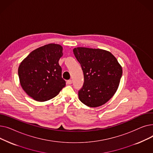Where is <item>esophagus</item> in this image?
Here are the masks:
<instances>
[{
  "label": "esophagus",
  "mask_w": 153,
  "mask_h": 153,
  "mask_svg": "<svg viewBox=\"0 0 153 153\" xmlns=\"http://www.w3.org/2000/svg\"><path fill=\"white\" fill-rule=\"evenodd\" d=\"M72 82V80H68V81H67V83H68V84H71Z\"/></svg>",
  "instance_id": "esophagus-1"
}]
</instances>
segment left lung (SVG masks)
<instances>
[{"label":"left lung","mask_w":153,"mask_h":153,"mask_svg":"<svg viewBox=\"0 0 153 153\" xmlns=\"http://www.w3.org/2000/svg\"><path fill=\"white\" fill-rule=\"evenodd\" d=\"M83 71L84 82L78 91L79 100L88 107H97L107 102L116 92L122 68L109 51L84 47L73 50Z\"/></svg>","instance_id":"obj_1"}]
</instances>
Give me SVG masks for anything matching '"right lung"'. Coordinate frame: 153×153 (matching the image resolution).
Segmentation results:
<instances>
[{
    "label": "right lung",
    "instance_id": "right-lung-1",
    "mask_svg": "<svg viewBox=\"0 0 153 153\" xmlns=\"http://www.w3.org/2000/svg\"><path fill=\"white\" fill-rule=\"evenodd\" d=\"M62 47L51 43L31 52L20 63L18 74L22 87L30 97L44 102L57 95L66 85L59 60Z\"/></svg>",
    "mask_w": 153,
    "mask_h": 153
}]
</instances>
